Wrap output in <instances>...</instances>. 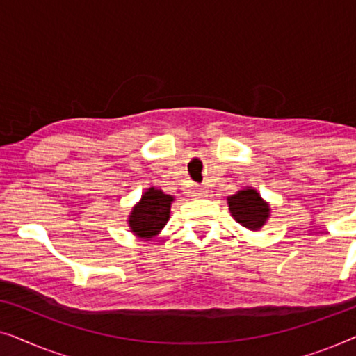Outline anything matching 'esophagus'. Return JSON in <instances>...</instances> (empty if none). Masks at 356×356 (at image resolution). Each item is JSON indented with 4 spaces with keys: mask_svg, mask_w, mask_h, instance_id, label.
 <instances>
[{
    "mask_svg": "<svg viewBox=\"0 0 356 356\" xmlns=\"http://www.w3.org/2000/svg\"><path fill=\"white\" fill-rule=\"evenodd\" d=\"M193 194H194V197H206L207 191H206V189H204V188H194Z\"/></svg>",
    "mask_w": 356,
    "mask_h": 356,
    "instance_id": "34e87169",
    "label": "esophagus"
}]
</instances>
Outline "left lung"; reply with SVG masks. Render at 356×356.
<instances>
[{
	"instance_id": "left-lung-1",
	"label": "left lung",
	"mask_w": 356,
	"mask_h": 356,
	"mask_svg": "<svg viewBox=\"0 0 356 356\" xmlns=\"http://www.w3.org/2000/svg\"><path fill=\"white\" fill-rule=\"evenodd\" d=\"M228 211L241 227L251 232H259L270 218L269 202L261 197L254 188H243L227 197Z\"/></svg>"
}]
</instances>
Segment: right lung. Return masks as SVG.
Segmentation results:
<instances>
[{
	"label": "right lung",
	"instance_id": "1",
	"mask_svg": "<svg viewBox=\"0 0 356 356\" xmlns=\"http://www.w3.org/2000/svg\"><path fill=\"white\" fill-rule=\"evenodd\" d=\"M175 201L173 196L165 194L159 188L145 189L139 202H136L128 216L129 232L140 240L149 241L163 230L170 220V209Z\"/></svg>",
	"mask_w": 356,
	"mask_h": 356
}]
</instances>
